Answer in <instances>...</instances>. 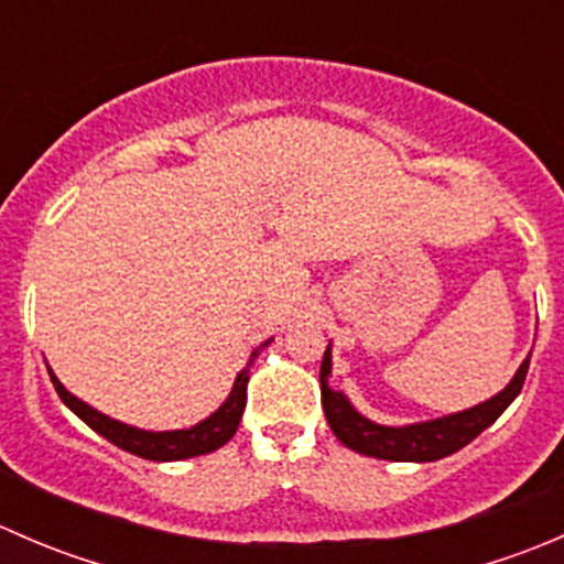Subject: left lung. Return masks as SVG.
<instances>
[{"label": "left lung", "instance_id": "8db88e82", "mask_svg": "<svg viewBox=\"0 0 564 564\" xmlns=\"http://www.w3.org/2000/svg\"><path fill=\"white\" fill-rule=\"evenodd\" d=\"M527 371L529 357L521 362L519 371H516L513 382L499 392V395H494L491 401L466 409V412L451 414V417L431 420V423L417 425H403V429H388V425L371 423V420L362 417L360 412L351 409V403L346 401L344 392L329 388V349L324 351L318 382H322L324 417H327L333 434L338 436L349 451L384 460H440L451 456V453L460 451L464 445H469L480 431H486L488 425L513 403V398L519 395L521 388H524Z\"/></svg>", "mask_w": 564, "mask_h": 564}]
</instances>
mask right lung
<instances>
[{"label":"right lung","mask_w":564,"mask_h":564,"mask_svg":"<svg viewBox=\"0 0 564 564\" xmlns=\"http://www.w3.org/2000/svg\"><path fill=\"white\" fill-rule=\"evenodd\" d=\"M270 344V340H267ZM261 344V346H267ZM259 349H253L250 355L248 368H242L237 373V382L231 388V395L226 398L224 406L218 409L215 414H209L207 420H202L198 425L185 431H139V429H130V425L117 423V420L106 417L100 414L98 409L87 406L84 401H78L76 395H70L65 388L59 384V379L51 373V382H54L56 395L84 420L93 431H98L100 436H106L111 445L122 447V451L133 453V456L147 458V460H180V458H193V456H204V453H213L218 447H224L231 436L237 434V425H240L242 412H246V401H248V379H250V366L253 360L259 357Z\"/></svg>","instance_id":"right-lung-1"}]
</instances>
